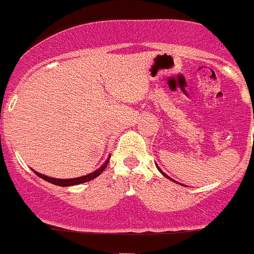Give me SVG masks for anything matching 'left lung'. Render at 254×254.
Instances as JSON below:
<instances>
[{"label": "left lung", "instance_id": "left-lung-1", "mask_svg": "<svg viewBox=\"0 0 254 254\" xmlns=\"http://www.w3.org/2000/svg\"><path fill=\"white\" fill-rule=\"evenodd\" d=\"M156 168H158V169H159V172H160V173H161V174H163V176H164V177H167V178H168V179H170V181H172V182H176V181H174V179H172V178H170V177H168V176H167V174H165V173H164V172H163V170H161V169H160V168H159V167H158V165H156ZM176 183H178V182H176Z\"/></svg>", "mask_w": 254, "mask_h": 254}]
</instances>
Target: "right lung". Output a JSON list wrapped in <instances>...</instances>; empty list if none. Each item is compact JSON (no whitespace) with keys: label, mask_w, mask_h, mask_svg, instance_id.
<instances>
[{"label":"right lung","mask_w":254,"mask_h":254,"mask_svg":"<svg viewBox=\"0 0 254 254\" xmlns=\"http://www.w3.org/2000/svg\"><path fill=\"white\" fill-rule=\"evenodd\" d=\"M109 158H111V156H108V159L104 161V164H103L99 169L94 170L93 173H89V174H86V176L78 177V178L57 179V178H53V177H48V176H44V174H40V173L35 172V170H34V173L37 174L38 177H40V178L44 179V181L49 182V183H52V185L60 186V187H69V186H76V185H81V183H86V182L91 181V179H94V178H96L98 176H100V174L104 172L105 168H107L108 163H109Z\"/></svg>","instance_id":"add662e5"}]
</instances>
